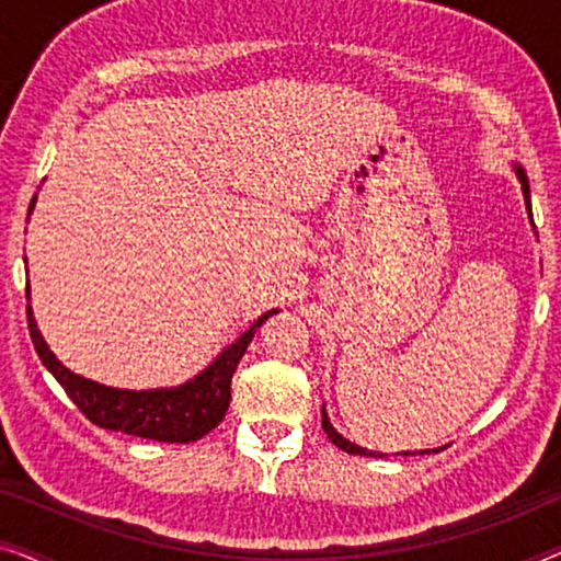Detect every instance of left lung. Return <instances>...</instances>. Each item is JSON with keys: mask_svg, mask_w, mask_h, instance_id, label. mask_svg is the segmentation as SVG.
Listing matches in <instances>:
<instances>
[{"mask_svg": "<svg viewBox=\"0 0 561 561\" xmlns=\"http://www.w3.org/2000/svg\"><path fill=\"white\" fill-rule=\"evenodd\" d=\"M513 168H516V175H518V181H520V188H524L528 217H531V191H528L526 171H524V168H520V165H513ZM531 221H534V217H531ZM321 428H324L327 436H329V439H332L334 447H340L342 451H350V455H363V457H386V455H380V451H370V449H365V447H357V444H352L350 439H344V436L332 426V421H329L324 409H321ZM424 451H426V449H424ZM434 451H439V449H434ZM403 455H411V451H403Z\"/></svg>", "mask_w": 561, "mask_h": 561, "instance_id": "1", "label": "left lung"}]
</instances>
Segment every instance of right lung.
<instances>
[{
    "label": "right lung",
    "mask_w": 561,
    "mask_h": 561,
    "mask_svg": "<svg viewBox=\"0 0 561 561\" xmlns=\"http://www.w3.org/2000/svg\"><path fill=\"white\" fill-rule=\"evenodd\" d=\"M35 206V196L30 202V211ZM278 313V309L265 311L240 340L221 350V355L198 373L194 380L183 382L179 388H156V390H122L99 386L94 380L81 378L68 370L60 359L53 355L45 344L41 329L35 324L33 309L27 306V327L33 336L37 357L60 382L68 398L79 405V411L91 424L140 436V439L168 442V444H188L209 434L219 421L225 419L232 398V375L240 359L252 342V336L267 317Z\"/></svg>",
    "instance_id": "right-lung-1"
}]
</instances>
